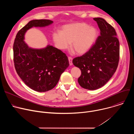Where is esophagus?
Listing matches in <instances>:
<instances>
[{
	"mask_svg": "<svg viewBox=\"0 0 134 134\" xmlns=\"http://www.w3.org/2000/svg\"><path fill=\"white\" fill-rule=\"evenodd\" d=\"M68 60H69V65L71 66L72 65V58H71V57H68Z\"/></svg>",
	"mask_w": 134,
	"mask_h": 134,
	"instance_id": "1",
	"label": "esophagus"
}]
</instances>
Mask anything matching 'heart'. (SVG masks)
I'll return each instance as SVG.
<instances>
[{"instance_id":"obj_1","label":"heart","mask_w":134,"mask_h":134,"mask_svg":"<svg viewBox=\"0 0 134 134\" xmlns=\"http://www.w3.org/2000/svg\"><path fill=\"white\" fill-rule=\"evenodd\" d=\"M98 36V31L84 23H76L64 25L60 32L54 31L52 39L55 46L64 50L71 48L78 54L86 53L92 47Z\"/></svg>"}]
</instances>
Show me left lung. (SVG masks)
<instances>
[{"label":"left lung","mask_w":134,"mask_h":134,"mask_svg":"<svg viewBox=\"0 0 134 134\" xmlns=\"http://www.w3.org/2000/svg\"><path fill=\"white\" fill-rule=\"evenodd\" d=\"M100 30L95 44L84 54L72 60L82 72L78 79L80 86L95 90L104 86L116 72L119 60V41L114 29L103 18L97 17Z\"/></svg>","instance_id":"8db88e82"}]
</instances>
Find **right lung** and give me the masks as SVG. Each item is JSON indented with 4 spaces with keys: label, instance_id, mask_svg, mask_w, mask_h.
I'll return each instance as SVG.
<instances>
[{
    "label": "right lung",
    "instance_id": "right-lung-1",
    "mask_svg": "<svg viewBox=\"0 0 134 134\" xmlns=\"http://www.w3.org/2000/svg\"><path fill=\"white\" fill-rule=\"evenodd\" d=\"M52 23L49 20L30 21L18 32L13 45L14 66L18 75L27 86L37 92L54 88L69 66L68 57L60 50L50 45L43 49H32L24 41V35L30 29L45 27Z\"/></svg>",
    "mask_w": 134,
    "mask_h": 134
}]
</instances>
